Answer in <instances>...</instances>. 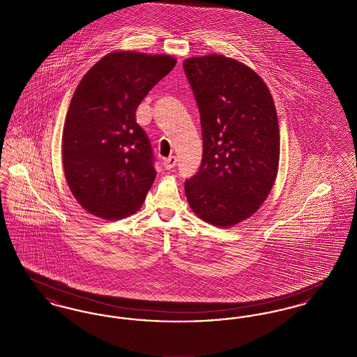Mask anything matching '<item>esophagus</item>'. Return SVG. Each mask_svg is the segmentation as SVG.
I'll use <instances>...</instances> for the list:
<instances>
[{"label": "esophagus", "instance_id": "esophagus-1", "mask_svg": "<svg viewBox=\"0 0 357 357\" xmlns=\"http://www.w3.org/2000/svg\"><path fill=\"white\" fill-rule=\"evenodd\" d=\"M176 158L175 156H169L167 159H165L163 160V167L166 169V170H171V169H174L175 167V165H176Z\"/></svg>", "mask_w": 357, "mask_h": 357}]
</instances>
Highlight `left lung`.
Instances as JSON below:
<instances>
[{"label":"left lung","instance_id":"8db88e82","mask_svg":"<svg viewBox=\"0 0 357 357\" xmlns=\"http://www.w3.org/2000/svg\"><path fill=\"white\" fill-rule=\"evenodd\" d=\"M201 115L202 162L185 182L204 222L230 227L253 215L272 190L280 132L272 95L255 70L222 54L183 63Z\"/></svg>","mask_w":357,"mask_h":357}]
</instances>
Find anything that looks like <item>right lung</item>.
<instances>
[{"label":"right lung","instance_id":"add662e5","mask_svg":"<svg viewBox=\"0 0 357 357\" xmlns=\"http://www.w3.org/2000/svg\"><path fill=\"white\" fill-rule=\"evenodd\" d=\"M176 60L166 54L114 52L89 69L69 104L63 165L85 210L104 220L136 213L153 186V149L136 108Z\"/></svg>","mask_w":357,"mask_h":357}]
</instances>
